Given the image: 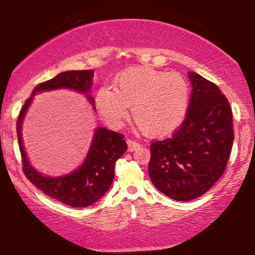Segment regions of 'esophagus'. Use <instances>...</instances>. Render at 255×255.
Masks as SVG:
<instances>
[{
  "mask_svg": "<svg viewBox=\"0 0 255 255\" xmlns=\"http://www.w3.org/2000/svg\"><path fill=\"white\" fill-rule=\"evenodd\" d=\"M128 152H132V151H134V149H137L139 146H140V144H139L138 141H135V140H133V139H128Z\"/></svg>",
  "mask_w": 255,
  "mask_h": 255,
  "instance_id": "34e87169",
  "label": "esophagus"
}]
</instances>
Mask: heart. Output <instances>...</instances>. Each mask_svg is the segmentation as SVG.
<instances>
[{
	"label": "heart",
	"mask_w": 255,
	"mask_h": 255,
	"mask_svg": "<svg viewBox=\"0 0 255 255\" xmlns=\"http://www.w3.org/2000/svg\"><path fill=\"white\" fill-rule=\"evenodd\" d=\"M111 88L102 87L95 97L100 116L111 128L124 124L128 107L139 128L151 137L173 133L186 120L190 87L179 73L131 67L115 78Z\"/></svg>",
	"instance_id": "heart-1"
}]
</instances>
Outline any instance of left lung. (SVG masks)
Instances as JSON below:
<instances>
[{
  "label": "left lung",
  "mask_w": 255,
  "mask_h": 255,
  "mask_svg": "<svg viewBox=\"0 0 255 255\" xmlns=\"http://www.w3.org/2000/svg\"><path fill=\"white\" fill-rule=\"evenodd\" d=\"M189 109L182 125L163 140L151 142L148 174L162 194L175 201L195 200L225 172L233 139L230 103L214 82L190 72Z\"/></svg>",
  "instance_id": "obj_1"
}]
</instances>
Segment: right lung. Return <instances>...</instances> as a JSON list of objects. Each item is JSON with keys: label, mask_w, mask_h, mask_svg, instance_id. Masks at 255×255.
Instances as JSON below:
<instances>
[{"label": "right lung", "mask_w": 255, "mask_h": 255, "mask_svg": "<svg viewBox=\"0 0 255 255\" xmlns=\"http://www.w3.org/2000/svg\"><path fill=\"white\" fill-rule=\"evenodd\" d=\"M93 73L90 69L62 72L53 79L37 85L30 99L25 101L20 109L16 127L23 172L26 179L47 196L75 208L94 204L109 190L115 176V163L128 149L124 135L109 131L108 128H99L94 134L88 155L81 167L69 175L46 177L34 170L27 161L22 144L20 125L34 94L58 88H71L87 93L92 87ZM89 100L94 103L93 97H89Z\"/></svg>", "instance_id": "add662e5"}]
</instances>
